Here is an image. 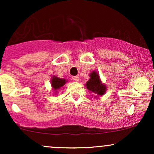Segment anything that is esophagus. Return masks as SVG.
<instances>
[{
	"mask_svg": "<svg viewBox=\"0 0 154 154\" xmlns=\"http://www.w3.org/2000/svg\"><path fill=\"white\" fill-rule=\"evenodd\" d=\"M73 80H75V81H76V82H77V81H79V77H78V76H74L73 77Z\"/></svg>",
	"mask_w": 154,
	"mask_h": 154,
	"instance_id": "esophagus-1",
	"label": "esophagus"
}]
</instances>
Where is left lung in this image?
<instances>
[{
  "label": "left lung",
  "mask_w": 154,
  "mask_h": 154,
  "mask_svg": "<svg viewBox=\"0 0 154 154\" xmlns=\"http://www.w3.org/2000/svg\"><path fill=\"white\" fill-rule=\"evenodd\" d=\"M90 77H91V79L86 83V87L88 89L98 95H103L106 91V88L100 82L98 73L93 72Z\"/></svg>",
  "instance_id": "8db88e82"
}]
</instances>
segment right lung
<instances>
[{"label":"right lung","mask_w":154,"mask_h":154,"mask_svg":"<svg viewBox=\"0 0 154 154\" xmlns=\"http://www.w3.org/2000/svg\"><path fill=\"white\" fill-rule=\"evenodd\" d=\"M65 83H66V79H60L56 77H53L52 80H51V85H52V87L54 90L60 89L64 85Z\"/></svg>","instance_id":"obj_1"}]
</instances>
